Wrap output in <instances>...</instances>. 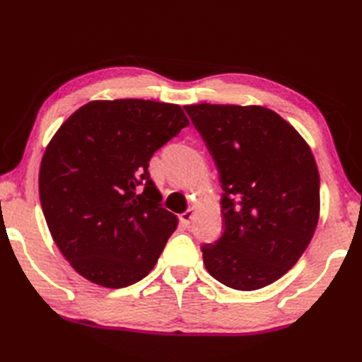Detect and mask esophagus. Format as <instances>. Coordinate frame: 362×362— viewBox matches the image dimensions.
<instances>
[{
  "label": "esophagus",
  "instance_id": "esophagus-1",
  "mask_svg": "<svg viewBox=\"0 0 362 362\" xmlns=\"http://www.w3.org/2000/svg\"><path fill=\"white\" fill-rule=\"evenodd\" d=\"M194 216H196V209L194 206H191V209H188L185 213L180 214V222L185 226H189L191 221L194 219Z\"/></svg>",
  "mask_w": 362,
  "mask_h": 362
}]
</instances>
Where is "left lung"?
<instances>
[{"label":"left lung","instance_id":"left-lung-1","mask_svg":"<svg viewBox=\"0 0 362 362\" xmlns=\"http://www.w3.org/2000/svg\"><path fill=\"white\" fill-rule=\"evenodd\" d=\"M185 110L224 189V233L202 245L205 269L228 288H264L297 263L316 232L320 179L311 148L266 107L204 103Z\"/></svg>","mask_w":362,"mask_h":362}]
</instances>
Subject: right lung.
<instances>
[{
  "instance_id": "obj_1",
  "label": "right lung",
  "mask_w": 362,
  "mask_h": 362,
  "mask_svg": "<svg viewBox=\"0 0 362 362\" xmlns=\"http://www.w3.org/2000/svg\"><path fill=\"white\" fill-rule=\"evenodd\" d=\"M180 105L115 99L76 110L46 146L38 193L54 243L83 279L126 288L148 275L177 227L149 175L187 127Z\"/></svg>"
}]
</instances>
